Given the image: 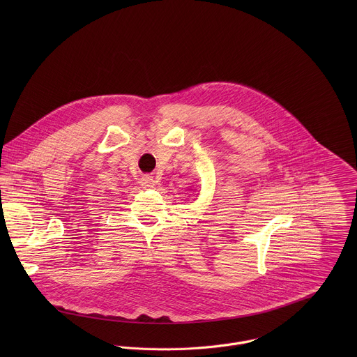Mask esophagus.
I'll use <instances>...</instances> for the list:
<instances>
[{
  "label": "esophagus",
  "instance_id": "1",
  "mask_svg": "<svg viewBox=\"0 0 357 357\" xmlns=\"http://www.w3.org/2000/svg\"><path fill=\"white\" fill-rule=\"evenodd\" d=\"M155 178H153V176H144L143 178H142V185L144 187V188H153V185H155Z\"/></svg>",
  "mask_w": 357,
  "mask_h": 357
}]
</instances>
